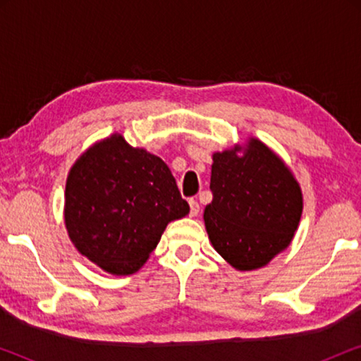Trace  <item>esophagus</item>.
I'll list each match as a JSON object with an SVG mask.
<instances>
[{
	"mask_svg": "<svg viewBox=\"0 0 361 361\" xmlns=\"http://www.w3.org/2000/svg\"><path fill=\"white\" fill-rule=\"evenodd\" d=\"M189 205H190V216H195L197 214H199V212H200L199 202L194 200V199H190L189 200Z\"/></svg>",
	"mask_w": 361,
	"mask_h": 361,
	"instance_id": "obj_1",
	"label": "esophagus"
}]
</instances>
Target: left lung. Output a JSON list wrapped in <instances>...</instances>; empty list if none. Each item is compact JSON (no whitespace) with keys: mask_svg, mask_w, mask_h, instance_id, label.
I'll list each match as a JSON object with an SVG mask.
<instances>
[{"mask_svg":"<svg viewBox=\"0 0 361 361\" xmlns=\"http://www.w3.org/2000/svg\"><path fill=\"white\" fill-rule=\"evenodd\" d=\"M215 152L212 204L204 220L214 248L236 269L268 264L289 246L302 214V194L284 162L258 140Z\"/></svg>","mask_w":361,"mask_h":361,"instance_id":"obj_1","label":"left lung"}]
</instances>
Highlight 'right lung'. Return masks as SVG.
<instances>
[{
  "label": "right lung",
  "mask_w": 361,
  "mask_h": 361,
  "mask_svg": "<svg viewBox=\"0 0 361 361\" xmlns=\"http://www.w3.org/2000/svg\"><path fill=\"white\" fill-rule=\"evenodd\" d=\"M189 214L161 157L120 135L83 152L67 177L66 225L75 248L111 274L146 263L169 221Z\"/></svg>",
  "instance_id": "add662e5"
}]
</instances>
